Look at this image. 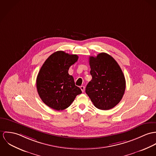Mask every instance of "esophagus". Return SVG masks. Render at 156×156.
<instances>
[{"label":"esophagus","instance_id":"esophagus-1","mask_svg":"<svg viewBox=\"0 0 156 156\" xmlns=\"http://www.w3.org/2000/svg\"><path fill=\"white\" fill-rule=\"evenodd\" d=\"M80 88H81V91H82L83 92L84 91V90H85V87H84V86H82L80 87Z\"/></svg>","mask_w":156,"mask_h":156}]
</instances>
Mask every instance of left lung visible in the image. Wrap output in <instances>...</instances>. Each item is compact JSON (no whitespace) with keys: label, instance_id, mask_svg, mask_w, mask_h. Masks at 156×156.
Here are the masks:
<instances>
[{"label":"left lung","instance_id":"obj_1","mask_svg":"<svg viewBox=\"0 0 156 156\" xmlns=\"http://www.w3.org/2000/svg\"><path fill=\"white\" fill-rule=\"evenodd\" d=\"M89 64L92 80L87 85V94L97 108H113L120 102L126 89V80L120 66L105 52L90 57Z\"/></svg>","mask_w":156,"mask_h":156}]
</instances>
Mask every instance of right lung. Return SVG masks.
Returning a JSON list of instances; mask_svg holds the SVG:
<instances>
[{"label": "right lung", "instance_id": "add662e5", "mask_svg": "<svg viewBox=\"0 0 156 156\" xmlns=\"http://www.w3.org/2000/svg\"><path fill=\"white\" fill-rule=\"evenodd\" d=\"M78 59L76 54L62 51L54 52L44 62L36 78V88L42 102L53 109L68 108L82 93L68 73L70 66Z\"/></svg>", "mask_w": 156, "mask_h": 156}]
</instances>
